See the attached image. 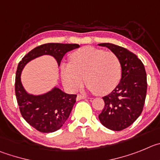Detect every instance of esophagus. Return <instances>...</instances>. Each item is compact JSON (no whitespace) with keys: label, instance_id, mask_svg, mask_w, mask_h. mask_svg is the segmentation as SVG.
<instances>
[{"label":"esophagus","instance_id":"1","mask_svg":"<svg viewBox=\"0 0 160 160\" xmlns=\"http://www.w3.org/2000/svg\"><path fill=\"white\" fill-rule=\"evenodd\" d=\"M88 98L87 96H81V95H78L77 96V100H83V99H86Z\"/></svg>","mask_w":160,"mask_h":160}]
</instances>
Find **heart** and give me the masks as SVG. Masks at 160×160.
<instances>
[{
	"instance_id": "obj_1",
	"label": "heart",
	"mask_w": 160,
	"mask_h": 160,
	"mask_svg": "<svg viewBox=\"0 0 160 160\" xmlns=\"http://www.w3.org/2000/svg\"><path fill=\"white\" fill-rule=\"evenodd\" d=\"M63 82L71 90L86 85L96 95H107L116 88L121 77V64L112 52L84 47L70 55V63L61 64Z\"/></svg>"
}]
</instances>
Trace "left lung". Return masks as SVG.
<instances>
[{
  "instance_id": "obj_1",
  "label": "left lung",
  "mask_w": 160,
  "mask_h": 160,
  "mask_svg": "<svg viewBox=\"0 0 160 160\" xmlns=\"http://www.w3.org/2000/svg\"><path fill=\"white\" fill-rule=\"evenodd\" d=\"M114 52L120 60L121 79L112 92L103 97L104 108L99 115L100 123L112 131H121L140 116L147 94V74L143 64L127 48L110 44H99Z\"/></svg>"
}]
</instances>
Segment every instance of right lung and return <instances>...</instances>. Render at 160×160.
<instances>
[{
    "label": "right lung",
    "mask_w": 160,
    "mask_h": 160,
    "mask_svg": "<svg viewBox=\"0 0 160 160\" xmlns=\"http://www.w3.org/2000/svg\"><path fill=\"white\" fill-rule=\"evenodd\" d=\"M79 47L77 44H44L31 50L18 64L15 80L17 103L23 118L39 132L49 133L59 130L69 117L77 95L65 93L57 86L44 94H30L23 86L21 72L28 62L44 55L54 57L59 67L64 54Z\"/></svg>",
    "instance_id": "add662e5"
}]
</instances>
